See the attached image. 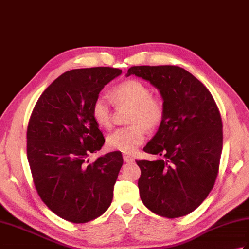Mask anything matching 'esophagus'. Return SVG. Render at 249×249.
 Returning <instances> with one entry per match:
<instances>
[{
    "mask_svg": "<svg viewBox=\"0 0 249 249\" xmlns=\"http://www.w3.org/2000/svg\"><path fill=\"white\" fill-rule=\"evenodd\" d=\"M123 159H124V161L126 163H131V162H134L135 161V159L132 158V157H130V156H128V155H124L123 156Z\"/></svg>",
    "mask_w": 249,
    "mask_h": 249,
    "instance_id": "obj_1",
    "label": "esophagus"
}]
</instances>
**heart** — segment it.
I'll list each match as a JSON object with an SVG mask.
<instances>
[{
  "label": "heart",
  "instance_id": "1",
  "mask_svg": "<svg viewBox=\"0 0 249 249\" xmlns=\"http://www.w3.org/2000/svg\"><path fill=\"white\" fill-rule=\"evenodd\" d=\"M112 97L118 106L130 107L128 127L117 129L106 139L110 151L132 154L145 140V128L153 130L164 119V104L160 97L153 96L151 89L137 79L121 83L112 90ZM92 118L101 128H110L112 114L110 103L100 96L92 104Z\"/></svg>",
  "mask_w": 249,
  "mask_h": 249
}]
</instances>
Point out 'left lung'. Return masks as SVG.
Segmentation results:
<instances>
[{"mask_svg": "<svg viewBox=\"0 0 249 249\" xmlns=\"http://www.w3.org/2000/svg\"><path fill=\"white\" fill-rule=\"evenodd\" d=\"M149 82L160 92L164 119L144 152L154 161L137 160L143 204L156 214H189L206 199L218 173L223 124L211 93L199 80L176 66H137L126 77Z\"/></svg>", "mask_w": 249, "mask_h": 249, "instance_id": "left-lung-1", "label": "left lung"}]
</instances>
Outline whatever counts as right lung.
<instances>
[{"label": "right lung", "instance_id": "add662e5", "mask_svg": "<svg viewBox=\"0 0 249 249\" xmlns=\"http://www.w3.org/2000/svg\"><path fill=\"white\" fill-rule=\"evenodd\" d=\"M121 74L108 67L63 73L44 90L31 115L27 159L35 187L50 210L71 223L92 221L111 205L123 157L111 152L89 163V155L105 143L91 108Z\"/></svg>", "mask_w": 249, "mask_h": 249}]
</instances>
